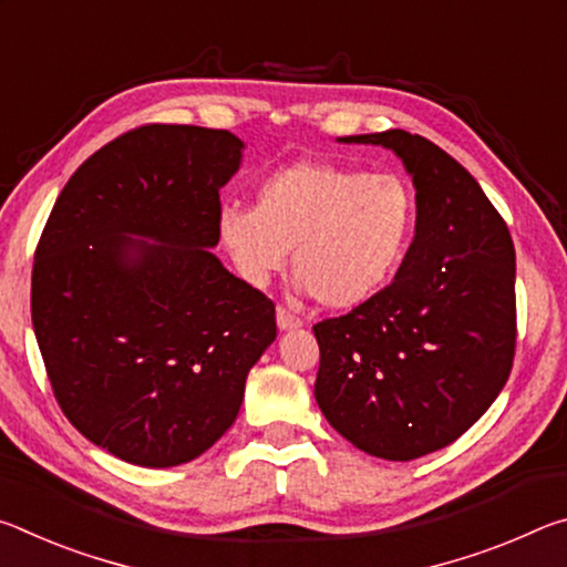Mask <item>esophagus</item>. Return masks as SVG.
Returning a JSON list of instances; mask_svg holds the SVG:
<instances>
[{"instance_id": "obj_1", "label": "esophagus", "mask_w": 567, "mask_h": 567, "mask_svg": "<svg viewBox=\"0 0 567 567\" xmlns=\"http://www.w3.org/2000/svg\"><path fill=\"white\" fill-rule=\"evenodd\" d=\"M277 328H280V330H297V328H302V320L297 318L295 312L287 310V307H277Z\"/></svg>"}]
</instances>
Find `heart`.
<instances>
[{"instance_id": "1", "label": "heart", "mask_w": 567, "mask_h": 567, "mask_svg": "<svg viewBox=\"0 0 567 567\" xmlns=\"http://www.w3.org/2000/svg\"><path fill=\"white\" fill-rule=\"evenodd\" d=\"M417 197L392 172L295 162L255 192V207L225 205L219 243L247 285L267 287L292 249L297 282L328 310L372 300L405 260Z\"/></svg>"}]
</instances>
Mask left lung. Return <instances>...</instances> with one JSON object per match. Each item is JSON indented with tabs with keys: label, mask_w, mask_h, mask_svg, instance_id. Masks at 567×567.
I'll return each mask as SVG.
<instances>
[{
	"label": "left lung",
	"mask_w": 567,
	"mask_h": 567,
	"mask_svg": "<svg viewBox=\"0 0 567 567\" xmlns=\"http://www.w3.org/2000/svg\"><path fill=\"white\" fill-rule=\"evenodd\" d=\"M380 145L415 185V237L392 285L312 328L315 400L362 453L415 460L475 425L515 354V247L477 179L405 130L340 137Z\"/></svg>",
	"instance_id": "left-lung-1"
}]
</instances>
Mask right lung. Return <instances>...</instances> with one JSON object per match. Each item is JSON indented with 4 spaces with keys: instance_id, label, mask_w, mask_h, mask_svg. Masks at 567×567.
Masks as SVG:
<instances>
[{
    "instance_id": "right-lung-1",
    "label": "right lung",
    "mask_w": 567,
    "mask_h": 567,
    "mask_svg": "<svg viewBox=\"0 0 567 567\" xmlns=\"http://www.w3.org/2000/svg\"><path fill=\"white\" fill-rule=\"evenodd\" d=\"M227 130L145 124L94 152L34 252L32 324L66 420L124 463L175 467L233 425L275 305L209 252Z\"/></svg>"
}]
</instances>
